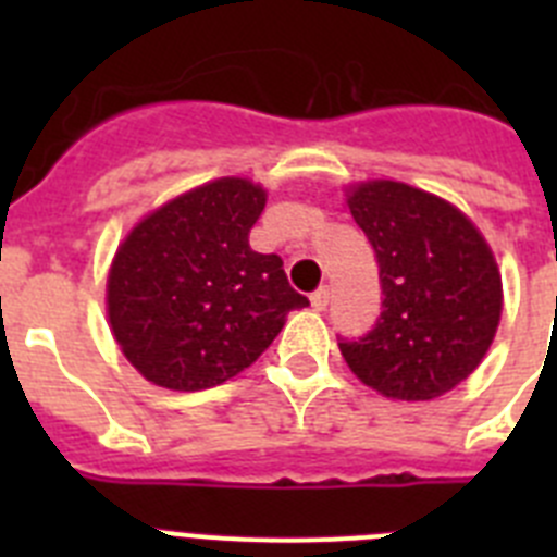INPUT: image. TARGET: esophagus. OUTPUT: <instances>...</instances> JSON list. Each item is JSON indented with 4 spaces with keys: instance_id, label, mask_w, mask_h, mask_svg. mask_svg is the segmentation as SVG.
I'll return each mask as SVG.
<instances>
[{
    "instance_id": "esophagus-1",
    "label": "esophagus",
    "mask_w": 557,
    "mask_h": 557,
    "mask_svg": "<svg viewBox=\"0 0 557 557\" xmlns=\"http://www.w3.org/2000/svg\"><path fill=\"white\" fill-rule=\"evenodd\" d=\"M309 301H312V307L318 309V312H323V309L329 307V287L314 289V293H312V298H309Z\"/></svg>"
}]
</instances>
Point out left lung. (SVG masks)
I'll return each instance as SVG.
<instances>
[{"mask_svg":"<svg viewBox=\"0 0 557 557\" xmlns=\"http://www.w3.org/2000/svg\"><path fill=\"white\" fill-rule=\"evenodd\" d=\"M354 223L376 250L382 314L339 343L354 376L396 401L455 391L488 354L502 321V273L482 231L449 200L401 181L346 186Z\"/></svg>","mask_w":557,"mask_h":557,"instance_id":"8db88e82","label":"left lung"}]
</instances>
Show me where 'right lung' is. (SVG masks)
I'll return each mask as SVG.
<instances>
[{
	"instance_id": "right-lung-1",
	"label": "right lung",
	"mask_w": 557,
	"mask_h": 557,
	"mask_svg": "<svg viewBox=\"0 0 557 557\" xmlns=\"http://www.w3.org/2000/svg\"><path fill=\"white\" fill-rule=\"evenodd\" d=\"M268 203L250 178H214L152 209L108 268L113 339L147 382L195 393L253 366L307 298L248 234Z\"/></svg>"
}]
</instances>
